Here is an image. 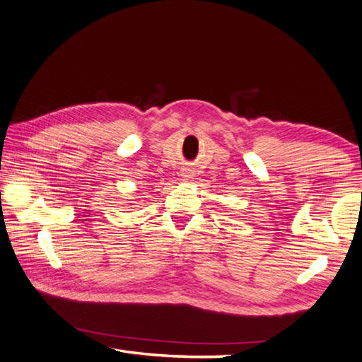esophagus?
I'll return each instance as SVG.
<instances>
[{
	"instance_id": "1",
	"label": "esophagus",
	"mask_w": 362,
	"mask_h": 362,
	"mask_svg": "<svg viewBox=\"0 0 362 362\" xmlns=\"http://www.w3.org/2000/svg\"><path fill=\"white\" fill-rule=\"evenodd\" d=\"M192 175H193V173H192V170H189V169H187V170H185V173H183V180H189V179H192Z\"/></svg>"
}]
</instances>
